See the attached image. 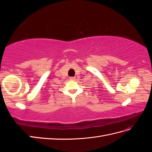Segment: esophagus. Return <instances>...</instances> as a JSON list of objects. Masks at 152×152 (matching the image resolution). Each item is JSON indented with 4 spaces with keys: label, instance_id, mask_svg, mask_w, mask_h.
Here are the masks:
<instances>
[{
    "label": "esophagus",
    "instance_id": "esophagus-1",
    "mask_svg": "<svg viewBox=\"0 0 152 152\" xmlns=\"http://www.w3.org/2000/svg\"><path fill=\"white\" fill-rule=\"evenodd\" d=\"M70 79L72 80H75V77H70Z\"/></svg>",
    "mask_w": 152,
    "mask_h": 152
}]
</instances>
